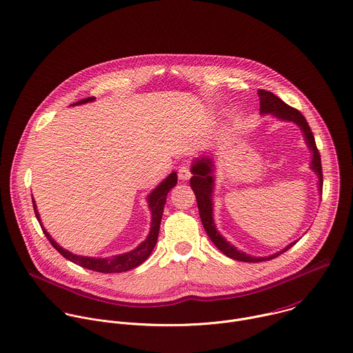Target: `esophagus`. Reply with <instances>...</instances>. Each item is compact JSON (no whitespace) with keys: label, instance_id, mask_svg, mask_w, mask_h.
Segmentation results:
<instances>
[{"label":"esophagus","instance_id":"obj_1","mask_svg":"<svg viewBox=\"0 0 353 353\" xmlns=\"http://www.w3.org/2000/svg\"><path fill=\"white\" fill-rule=\"evenodd\" d=\"M190 177H191V172H190L188 165H181L179 168V179L183 181H187V180H190Z\"/></svg>","mask_w":353,"mask_h":353}]
</instances>
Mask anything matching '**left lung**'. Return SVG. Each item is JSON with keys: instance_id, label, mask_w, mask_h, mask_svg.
<instances>
[{"instance_id": "obj_1", "label": "left lung", "mask_w": 353, "mask_h": 353, "mask_svg": "<svg viewBox=\"0 0 353 353\" xmlns=\"http://www.w3.org/2000/svg\"><path fill=\"white\" fill-rule=\"evenodd\" d=\"M259 96H260V112L261 115H267L271 114L274 117H276L281 121H288V122H293L296 123L304 136L305 144L308 145L310 151L312 152V161H311V169L316 173L319 183H318V188L322 196V188H323V174H322V162H321V155L319 151L316 148V143H315V137L312 134V130L307 122V119L304 118V115L288 105L285 101H282L278 96H275L271 92H267L264 89L259 90ZM214 170H216V165L212 157L203 155L201 158L194 159L192 166H191V173L192 177L190 180L191 188L196 196V203H198V209H199V216L203 224V228L206 231V234L209 235L210 241L214 243V246L223 252L227 257L232 259V260H238V261H243V263H261V261H268L272 260L278 256H281L282 253H285L286 250H289L293 245H296L297 241L292 242L290 245H288L285 249L279 250L278 253H274L268 257H254L250 254H246L245 252L238 250L234 245H231L216 228L214 224V219H213V190H214Z\"/></svg>"}]
</instances>
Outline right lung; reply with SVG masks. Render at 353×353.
Listing matches in <instances>:
<instances>
[{
	"mask_svg": "<svg viewBox=\"0 0 353 353\" xmlns=\"http://www.w3.org/2000/svg\"><path fill=\"white\" fill-rule=\"evenodd\" d=\"M96 97H86L82 99L71 105H79V104H85V103H90L94 101ZM177 184V174L176 172H172L157 188H154L151 191V194L147 196V202H148V208L151 212V228L148 232V236L145 238V241H143L136 249L123 253V254H118V256H111V257H105V259H99V257H86V256H77L65 249H63L57 242H54L52 239V236L45 231L38 210H37V205L35 201L32 199V206H34V213L37 216V220L39 221V225L45 234V236L48 238V241L50 242V245L68 261L86 268V270H92L96 272H103V274H117V272H125L129 270H133L136 267H139L140 264H143L151 254V252L154 250L157 241H158V234H159V227H161V220H162V213H163V208L166 203V196L169 194V191Z\"/></svg>",
	"mask_w": 353,
	"mask_h": 353,
	"instance_id": "obj_1",
	"label": "right lung"
}]
</instances>
